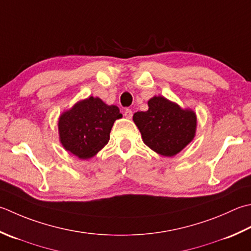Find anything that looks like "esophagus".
<instances>
[{
  "instance_id": "obj_1",
  "label": "esophagus",
  "mask_w": 251,
  "mask_h": 251,
  "mask_svg": "<svg viewBox=\"0 0 251 251\" xmlns=\"http://www.w3.org/2000/svg\"><path fill=\"white\" fill-rule=\"evenodd\" d=\"M124 115H125L126 119H131V117H132V111L129 110V109H126L125 112H124Z\"/></svg>"
}]
</instances>
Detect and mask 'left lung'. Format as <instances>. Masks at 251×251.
I'll return each instance as SVG.
<instances>
[{
    "instance_id": "8db88e82",
    "label": "left lung",
    "mask_w": 251,
    "mask_h": 251,
    "mask_svg": "<svg viewBox=\"0 0 251 251\" xmlns=\"http://www.w3.org/2000/svg\"><path fill=\"white\" fill-rule=\"evenodd\" d=\"M149 110L137 112L134 122L145 144L156 153L173 156L194 139L197 117L190 110H181L164 97H153Z\"/></svg>"
}]
</instances>
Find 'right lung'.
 <instances>
[{
    "label": "right lung",
    "mask_w": 251,
    "mask_h": 251,
    "mask_svg": "<svg viewBox=\"0 0 251 251\" xmlns=\"http://www.w3.org/2000/svg\"><path fill=\"white\" fill-rule=\"evenodd\" d=\"M121 117L119 107L99 98L78 102L58 121L62 145L79 159H90L109 142L112 126Z\"/></svg>",
    "instance_id": "right-lung-1"
}]
</instances>
